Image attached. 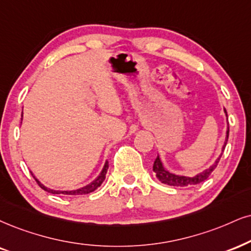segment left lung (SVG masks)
<instances>
[{"mask_svg":"<svg viewBox=\"0 0 251 251\" xmlns=\"http://www.w3.org/2000/svg\"><path fill=\"white\" fill-rule=\"evenodd\" d=\"M225 113H226V115H227V111H226V109H225ZM228 136H229V126H228V129H227V138H226V143L224 145V150H225L226 144H227ZM221 156H222V154H221ZM221 156L219 157L218 159H216V162L213 164L211 168L205 170L203 172H201V173H199V175H197L196 177H192V178L191 177H184V176L173 175V173H170L169 171H166V170L163 168V164H162V162H160L159 157H157V158L154 159L153 172L156 173L157 178L159 179V181H162L163 184L170 185V186H188V185L200 184V182L205 181L206 179L212 175V172L214 171L216 166H218V163L220 162Z\"/></svg>","mask_w":251,"mask_h":251,"instance_id":"obj_1","label":"left lung"}]
</instances>
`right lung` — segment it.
Here are the masks:
<instances>
[{
	"label": "right lung",
	"instance_id": "add662e5",
	"mask_svg": "<svg viewBox=\"0 0 251 251\" xmlns=\"http://www.w3.org/2000/svg\"><path fill=\"white\" fill-rule=\"evenodd\" d=\"M108 168H109V164H108V162H106V164H104V166H103V169H102L101 173H100V175H99V177L95 179L94 181L91 182V184L87 185V186L80 188V190H75V191H54V190H50V188L45 187L44 185L40 184V182L37 180L36 177L32 175V173H31V175H32V177L35 178V180L37 181V184L39 185V187L43 188V190L46 191V192H50V193H52V194H60L61 193V194H67V196H81V194L91 193V192L95 191L98 187L101 186L102 181H103L104 179H106V173L108 171Z\"/></svg>",
	"mask_w": 251,
	"mask_h": 251
}]
</instances>
